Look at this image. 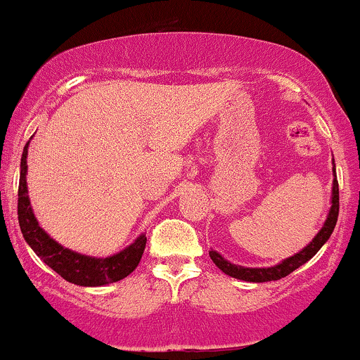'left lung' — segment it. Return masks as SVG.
Wrapping results in <instances>:
<instances>
[{
    "instance_id": "1",
    "label": "left lung",
    "mask_w": 360,
    "mask_h": 360,
    "mask_svg": "<svg viewBox=\"0 0 360 360\" xmlns=\"http://www.w3.org/2000/svg\"><path fill=\"white\" fill-rule=\"evenodd\" d=\"M337 217H339V181H337L335 175V163H333V184H332V198H330V210H328L327 219H325L322 229L316 232V236L311 239V243L298 251L297 255L286 257L281 263L269 266V268H246V266L232 264L231 261H227L222 255H219L217 251H209L210 259L214 261V264L221 269L222 273L229 274L232 278H238V280L249 281V283H264V281H276L281 278L288 276L290 273H293L295 269L300 268L302 264H305L307 261H310L316 252L320 251V248L327 243L328 238L332 236L333 229H335Z\"/></svg>"
}]
</instances>
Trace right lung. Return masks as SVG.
I'll return each instance as SVG.
<instances>
[{"label":"right lung","mask_w":360,"mask_h":360,"mask_svg":"<svg viewBox=\"0 0 360 360\" xmlns=\"http://www.w3.org/2000/svg\"><path fill=\"white\" fill-rule=\"evenodd\" d=\"M33 138V136H32ZM30 138V139H32ZM28 145L23 148L20 163V187H18V222L21 234L30 248L35 251L44 263L52 268L55 273L60 274L63 280L79 286H103L109 283H116L126 278L136 269L141 261L143 251L146 246V234L141 232L128 248L116 255L108 257L87 256L82 252L72 251V249L58 244L53 238H50L38 224L30 204L28 187H27V156Z\"/></svg>","instance_id":"obj_1"}]
</instances>
